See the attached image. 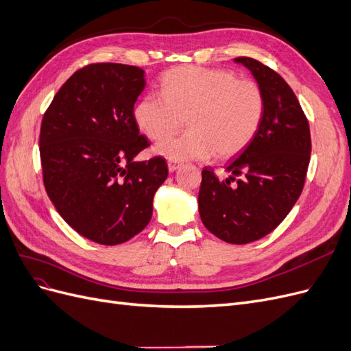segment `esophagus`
I'll use <instances>...</instances> for the list:
<instances>
[{
    "label": "esophagus",
    "mask_w": 351,
    "mask_h": 351,
    "mask_svg": "<svg viewBox=\"0 0 351 351\" xmlns=\"http://www.w3.org/2000/svg\"><path fill=\"white\" fill-rule=\"evenodd\" d=\"M167 164H168V169H169V173H174L176 169L180 167V162H177V161H173V159H169V161H168Z\"/></svg>",
    "instance_id": "34e87169"
}]
</instances>
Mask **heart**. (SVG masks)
I'll return each mask as SVG.
<instances>
[{"mask_svg": "<svg viewBox=\"0 0 351 351\" xmlns=\"http://www.w3.org/2000/svg\"><path fill=\"white\" fill-rule=\"evenodd\" d=\"M162 95L147 93L134 105V121L151 141L175 132L186 118L189 132L155 146L173 161L230 159L259 132L265 97L259 84L219 69L178 67L164 74Z\"/></svg>", "mask_w": 351, "mask_h": 351, "instance_id": "1", "label": "heart"}]
</instances>
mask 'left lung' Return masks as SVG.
I'll return each mask as SVG.
<instances>
[{"instance_id":"1","label":"left lung","mask_w":351,"mask_h":351,"mask_svg":"<svg viewBox=\"0 0 351 351\" xmlns=\"http://www.w3.org/2000/svg\"><path fill=\"white\" fill-rule=\"evenodd\" d=\"M234 62L261 86L265 115L250 145L228 162V178L219 180L210 168L202 171L197 202L200 219L212 234L246 244L269 234L289 215L303 190L312 145L306 115L280 74L249 57Z\"/></svg>"}]
</instances>
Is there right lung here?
<instances>
[{"label": "right lung", "instance_id": "1", "mask_svg": "<svg viewBox=\"0 0 351 351\" xmlns=\"http://www.w3.org/2000/svg\"><path fill=\"white\" fill-rule=\"evenodd\" d=\"M139 67L98 62L77 70L52 99L40 125L47 193L80 236L114 246L149 224L165 159L136 161L149 146L134 121L145 89Z\"/></svg>", "mask_w": 351, "mask_h": 351}]
</instances>
